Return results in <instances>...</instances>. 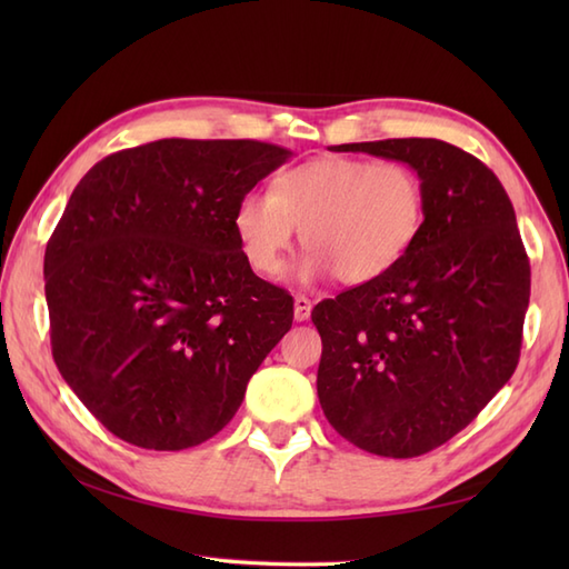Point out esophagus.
<instances>
[{"label": "esophagus", "instance_id": "esophagus-1", "mask_svg": "<svg viewBox=\"0 0 569 569\" xmlns=\"http://www.w3.org/2000/svg\"><path fill=\"white\" fill-rule=\"evenodd\" d=\"M310 310H312V303H310L306 296H296L293 298V318L298 322H306L310 318Z\"/></svg>", "mask_w": 569, "mask_h": 569}]
</instances>
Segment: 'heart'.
Returning a JSON list of instances; mask_svg holds the SVG:
<instances>
[{
    "instance_id": "1",
    "label": "heart",
    "mask_w": 569,
    "mask_h": 569,
    "mask_svg": "<svg viewBox=\"0 0 569 569\" xmlns=\"http://www.w3.org/2000/svg\"><path fill=\"white\" fill-rule=\"evenodd\" d=\"M426 222V190L401 161L322 156L288 168L271 192L251 190L234 208V232L249 266L271 276L300 229L303 281L337 273L371 283L401 261Z\"/></svg>"
}]
</instances>
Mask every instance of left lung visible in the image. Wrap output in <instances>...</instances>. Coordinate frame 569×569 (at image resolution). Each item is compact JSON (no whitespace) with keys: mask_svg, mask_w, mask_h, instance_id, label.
Segmentation results:
<instances>
[{"mask_svg":"<svg viewBox=\"0 0 569 569\" xmlns=\"http://www.w3.org/2000/svg\"><path fill=\"white\" fill-rule=\"evenodd\" d=\"M401 161L426 190V222L389 273L322 300L318 398L345 440L418 457L479 416L516 371L530 263L513 204L475 156L440 139L340 143Z\"/></svg>","mask_w":569,"mask_h":569,"instance_id":"left-lung-1","label":"left lung"}]
</instances>
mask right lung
<instances>
[{
	"mask_svg": "<svg viewBox=\"0 0 569 569\" xmlns=\"http://www.w3.org/2000/svg\"><path fill=\"white\" fill-rule=\"evenodd\" d=\"M291 159L273 143L161 139L94 163L43 273L51 347L117 438L186 450L220 432L293 325V298L251 271L234 208Z\"/></svg>",
	"mask_w": 569,
	"mask_h": 569,
	"instance_id": "1",
	"label": "right lung"
}]
</instances>
